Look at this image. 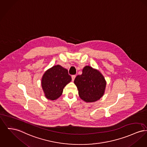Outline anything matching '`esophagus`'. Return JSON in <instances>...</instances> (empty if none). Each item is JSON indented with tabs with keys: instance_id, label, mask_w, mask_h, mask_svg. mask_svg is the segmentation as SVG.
<instances>
[{
	"instance_id": "esophagus-1",
	"label": "esophagus",
	"mask_w": 147,
	"mask_h": 147,
	"mask_svg": "<svg viewBox=\"0 0 147 147\" xmlns=\"http://www.w3.org/2000/svg\"><path fill=\"white\" fill-rule=\"evenodd\" d=\"M76 77V75H73V76H71V79H72V81H73V82L74 80Z\"/></svg>"
}]
</instances>
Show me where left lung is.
Listing matches in <instances>:
<instances>
[{
  "instance_id": "1",
  "label": "left lung",
  "mask_w": 147,
  "mask_h": 147,
  "mask_svg": "<svg viewBox=\"0 0 147 147\" xmlns=\"http://www.w3.org/2000/svg\"><path fill=\"white\" fill-rule=\"evenodd\" d=\"M79 97L87 103L94 102L103 96L107 82L103 74L97 69L86 65L74 80Z\"/></svg>"
}]
</instances>
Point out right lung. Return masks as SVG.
Listing matches in <instances>:
<instances>
[{"mask_svg": "<svg viewBox=\"0 0 147 147\" xmlns=\"http://www.w3.org/2000/svg\"><path fill=\"white\" fill-rule=\"evenodd\" d=\"M71 80L67 69L57 65L48 69L43 74L41 84L45 96L54 100L61 96L63 89Z\"/></svg>", "mask_w": 147, "mask_h": 147, "instance_id": "add662e5", "label": "right lung"}]
</instances>
